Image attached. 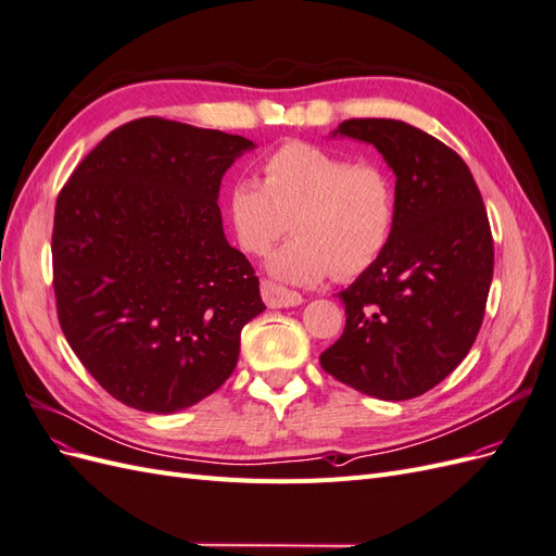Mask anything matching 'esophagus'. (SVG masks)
<instances>
[{
	"label": "esophagus",
	"instance_id": "obj_1",
	"mask_svg": "<svg viewBox=\"0 0 556 556\" xmlns=\"http://www.w3.org/2000/svg\"><path fill=\"white\" fill-rule=\"evenodd\" d=\"M262 299L268 308H290V306H299L301 301H304V296L299 292H292L271 280H262Z\"/></svg>",
	"mask_w": 556,
	"mask_h": 556
}]
</instances>
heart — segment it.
Segmentation results:
<instances>
[{
	"label": "heart",
	"instance_id": "b5f03b06",
	"mask_svg": "<svg viewBox=\"0 0 556 556\" xmlns=\"http://www.w3.org/2000/svg\"><path fill=\"white\" fill-rule=\"evenodd\" d=\"M264 182L229 185L225 213L239 248L262 257L290 229L296 239L266 262L285 282H317L331 271L350 280L366 274L392 241L396 190L376 162H355L323 146L290 141L262 162Z\"/></svg>",
	"mask_w": 556,
	"mask_h": 556
}]
</instances>
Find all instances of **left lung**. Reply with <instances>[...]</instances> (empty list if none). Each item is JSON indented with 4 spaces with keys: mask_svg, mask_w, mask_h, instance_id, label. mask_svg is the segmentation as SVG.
<instances>
[{
    "mask_svg": "<svg viewBox=\"0 0 556 556\" xmlns=\"http://www.w3.org/2000/svg\"><path fill=\"white\" fill-rule=\"evenodd\" d=\"M333 134L374 143L396 174V225L382 257L339 294L341 339L319 355L355 390L406 401L445 380L480 331L494 241L466 162L390 117H352Z\"/></svg>",
    "mask_w": 556,
    "mask_h": 556,
    "instance_id": "left-lung-1",
    "label": "left lung"
}]
</instances>
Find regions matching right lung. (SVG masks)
<instances>
[{
	"label": "right lung",
	"instance_id": "right-lung-1",
	"mask_svg": "<svg viewBox=\"0 0 556 556\" xmlns=\"http://www.w3.org/2000/svg\"><path fill=\"white\" fill-rule=\"evenodd\" d=\"M255 143L139 117L83 157L58 194L53 288L64 339L129 408L194 406L233 371L266 306L223 231L225 172Z\"/></svg>",
	"mask_w": 556,
	"mask_h": 556
}]
</instances>
